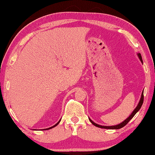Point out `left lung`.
Masks as SVG:
<instances>
[{
    "label": "left lung",
    "mask_w": 155,
    "mask_h": 155,
    "mask_svg": "<svg viewBox=\"0 0 155 155\" xmlns=\"http://www.w3.org/2000/svg\"><path fill=\"white\" fill-rule=\"evenodd\" d=\"M138 54V58H139V60H140V62H141V63H143V60H142L141 55H140V53H138V54ZM143 91L142 92V93H141V96H140V98L139 102H138V106H137L136 108H135L134 110H133V111L132 112V114H131L130 115V116L127 117V118L125 120H124L123 122H121V123L119 124H116V125H112V126H104V125H101V124H98L95 123V122H94L93 121H92L90 118H89V120L90 121V122H91L92 124H94V125L96 126V127H100V128L114 129V130L120 129V128H122V127H123L124 125H126V124L128 123L129 121L131 119H132L133 117L135 116V114H136L137 112L139 111L140 108H141L142 104H143Z\"/></svg>",
    "instance_id": "left-lung-1"
}]
</instances>
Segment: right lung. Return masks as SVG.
<instances>
[{"label": "right lung", "mask_w": 155, "mask_h": 155, "mask_svg": "<svg viewBox=\"0 0 155 155\" xmlns=\"http://www.w3.org/2000/svg\"><path fill=\"white\" fill-rule=\"evenodd\" d=\"M60 120H61V119H60V120H59V122H58V123H56V124H54V125H53V126H52V127H49V128H46V129H43V130H49V129H51V128H53V127H56V126H57V125H58V124L60 123Z\"/></svg>", "instance_id": "add662e5"}]
</instances>
